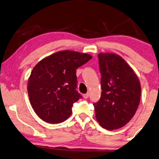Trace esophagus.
<instances>
[{"label":"esophagus","mask_w":159,"mask_h":159,"mask_svg":"<svg viewBox=\"0 0 159 159\" xmlns=\"http://www.w3.org/2000/svg\"><path fill=\"white\" fill-rule=\"evenodd\" d=\"M83 96H84V98H89V93H86V94H84L83 95Z\"/></svg>","instance_id":"obj_1"}]
</instances>
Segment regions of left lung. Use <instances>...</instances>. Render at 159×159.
Instances as JSON below:
<instances>
[{
	"label": "left lung",
	"mask_w": 159,
	"mask_h": 159,
	"mask_svg": "<svg viewBox=\"0 0 159 159\" xmlns=\"http://www.w3.org/2000/svg\"><path fill=\"white\" fill-rule=\"evenodd\" d=\"M101 96L94 103L97 121L103 129L116 130L134 117L141 99L140 81L134 70L120 56L99 53Z\"/></svg>",
	"instance_id": "8db88e82"
}]
</instances>
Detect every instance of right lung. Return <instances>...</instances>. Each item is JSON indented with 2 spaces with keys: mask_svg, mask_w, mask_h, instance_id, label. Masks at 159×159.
Instances as JSON below:
<instances>
[{
  "mask_svg": "<svg viewBox=\"0 0 159 159\" xmlns=\"http://www.w3.org/2000/svg\"><path fill=\"white\" fill-rule=\"evenodd\" d=\"M91 58L89 54L62 51L35 65L28 79V93L38 116L49 124L69 118L73 104L82 98L75 90L76 69Z\"/></svg>",
  "mask_w": 159,
  "mask_h": 159,
  "instance_id": "right-lung-1",
  "label": "right lung"
}]
</instances>
